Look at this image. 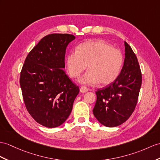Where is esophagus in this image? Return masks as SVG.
<instances>
[{
    "label": "esophagus",
    "instance_id": "1",
    "mask_svg": "<svg viewBox=\"0 0 160 160\" xmlns=\"http://www.w3.org/2000/svg\"><path fill=\"white\" fill-rule=\"evenodd\" d=\"M88 91V88L85 86H81L80 88V92L81 93H85Z\"/></svg>",
    "mask_w": 160,
    "mask_h": 160
}]
</instances>
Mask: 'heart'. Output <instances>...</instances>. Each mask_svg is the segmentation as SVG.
Returning <instances> with one entry per match:
<instances>
[{
    "mask_svg": "<svg viewBox=\"0 0 160 160\" xmlns=\"http://www.w3.org/2000/svg\"><path fill=\"white\" fill-rule=\"evenodd\" d=\"M123 56L118 49L101 40L83 42L77 51L66 58V68L72 78L79 77L87 67L89 71L79 79L81 84L101 85L112 83L118 77L123 64Z\"/></svg>",
    "mask_w": 160,
    "mask_h": 160,
    "instance_id": "1",
    "label": "heart"
}]
</instances>
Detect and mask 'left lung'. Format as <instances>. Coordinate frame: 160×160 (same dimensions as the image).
<instances>
[{"mask_svg": "<svg viewBox=\"0 0 160 160\" xmlns=\"http://www.w3.org/2000/svg\"><path fill=\"white\" fill-rule=\"evenodd\" d=\"M125 59L118 77L110 85L96 92L93 113L107 127H115L128 119L134 111L142 83L141 71L133 50L127 42Z\"/></svg>", "mask_w": 160, "mask_h": 160, "instance_id": "1", "label": "left lung"}]
</instances>
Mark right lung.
Instances as JSON below:
<instances>
[{
    "instance_id": "1",
    "label": "right lung",
    "mask_w": 160,
    "mask_h": 160,
    "mask_svg": "<svg viewBox=\"0 0 160 160\" xmlns=\"http://www.w3.org/2000/svg\"><path fill=\"white\" fill-rule=\"evenodd\" d=\"M74 39L69 34L47 35L23 65L19 83L26 107L37 123L47 128L58 127L67 119L79 92L64 71L66 49Z\"/></svg>"
}]
</instances>
